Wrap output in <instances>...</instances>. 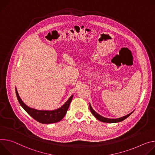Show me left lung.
I'll use <instances>...</instances> for the list:
<instances>
[{"mask_svg":"<svg viewBox=\"0 0 155 155\" xmlns=\"http://www.w3.org/2000/svg\"><path fill=\"white\" fill-rule=\"evenodd\" d=\"M89 107H90V110L92 113V114L98 119L100 121H101V122H104V123H119V122H121L123 121V120L126 119L127 117H128L133 112L132 111L131 113H130L129 114L124 116H123V117H118V118H114V119H111V118H108V117H105L104 116H101L100 114H99L98 113H97L91 107V104H89Z\"/></svg>","mask_w":155,"mask_h":155,"instance_id":"left-lung-1","label":"left lung"}]
</instances>
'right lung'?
<instances>
[{"mask_svg":"<svg viewBox=\"0 0 155 155\" xmlns=\"http://www.w3.org/2000/svg\"><path fill=\"white\" fill-rule=\"evenodd\" d=\"M15 92L17 98L22 108L32 118L42 124H51L60 121L66 114L73 97V95H72L61 107L57 109L54 110H40L27 106L20 98L16 88H15Z\"/></svg>","mask_w":155,"mask_h":155,"instance_id":"right-lung-1","label":"right lung"}]
</instances>
